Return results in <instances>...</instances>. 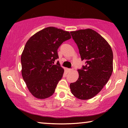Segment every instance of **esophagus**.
Instances as JSON below:
<instances>
[{
	"mask_svg": "<svg viewBox=\"0 0 128 128\" xmlns=\"http://www.w3.org/2000/svg\"><path fill=\"white\" fill-rule=\"evenodd\" d=\"M67 71H68V72H70L73 71V69H67Z\"/></svg>",
	"mask_w": 128,
	"mask_h": 128,
	"instance_id": "34e87169",
	"label": "esophagus"
}]
</instances>
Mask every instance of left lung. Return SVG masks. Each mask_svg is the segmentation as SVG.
I'll list each match as a JSON object with an SVG mask.
<instances>
[{
    "label": "left lung",
    "instance_id": "obj_1",
    "mask_svg": "<svg viewBox=\"0 0 128 128\" xmlns=\"http://www.w3.org/2000/svg\"><path fill=\"white\" fill-rule=\"evenodd\" d=\"M85 66L78 69L77 81L70 84L72 94L82 100L93 98L107 83L113 71V52L100 34L91 29L70 32Z\"/></svg>",
    "mask_w": 128,
    "mask_h": 128
}]
</instances>
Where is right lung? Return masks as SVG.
I'll return each instance as SVG.
<instances>
[{
	"instance_id": "1",
	"label": "right lung",
	"mask_w": 128,
	"mask_h": 128,
	"mask_svg": "<svg viewBox=\"0 0 128 128\" xmlns=\"http://www.w3.org/2000/svg\"><path fill=\"white\" fill-rule=\"evenodd\" d=\"M71 38L69 32L47 27L34 34L26 43L21 57V73L28 90L34 97L46 99L55 92L64 69L59 62L58 49Z\"/></svg>"
}]
</instances>
